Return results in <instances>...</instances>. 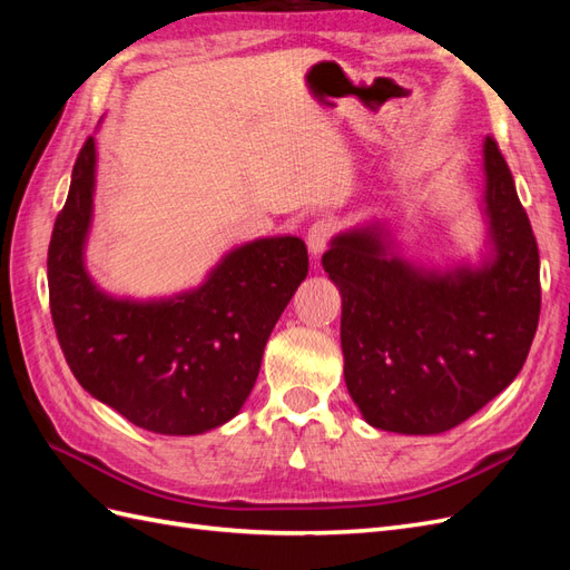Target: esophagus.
Listing matches in <instances>:
<instances>
[{"label": "esophagus", "instance_id": "1", "mask_svg": "<svg viewBox=\"0 0 570 570\" xmlns=\"http://www.w3.org/2000/svg\"><path fill=\"white\" fill-rule=\"evenodd\" d=\"M333 233H335V223H331V220H316L314 226L308 228L306 247H308V252H312V256H318L327 247Z\"/></svg>", "mask_w": 570, "mask_h": 570}]
</instances>
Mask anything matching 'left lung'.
<instances>
[{"instance_id": "obj_1", "label": "left lung", "mask_w": 570, "mask_h": 570, "mask_svg": "<svg viewBox=\"0 0 570 570\" xmlns=\"http://www.w3.org/2000/svg\"><path fill=\"white\" fill-rule=\"evenodd\" d=\"M480 214L478 264L409 262L377 218L337 233L323 254L342 295L344 383L368 425L444 433L523 368L540 318V254L492 137L482 140Z\"/></svg>"}]
</instances>
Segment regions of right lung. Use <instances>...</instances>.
Returning a JSON list of instances; mask_svg holds the SVG:
<instances>
[{"instance_id":"obj_1","label":"right lung","mask_w":570,"mask_h":570,"mask_svg":"<svg viewBox=\"0 0 570 570\" xmlns=\"http://www.w3.org/2000/svg\"><path fill=\"white\" fill-rule=\"evenodd\" d=\"M97 185V142L82 145L51 230L47 278L57 337L95 400L159 435H202L235 419L264 347L308 273L295 235L237 245L202 285L132 299L101 289L85 266Z\"/></svg>"}]
</instances>
